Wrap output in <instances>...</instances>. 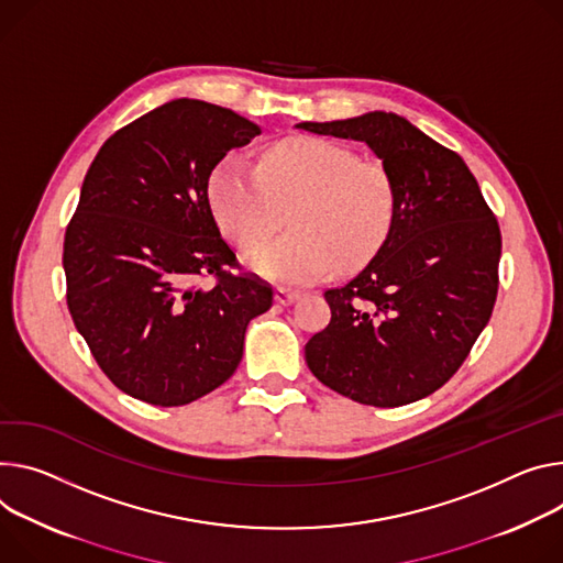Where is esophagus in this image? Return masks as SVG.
I'll use <instances>...</instances> for the list:
<instances>
[{
  "label": "esophagus",
  "instance_id": "obj_1",
  "mask_svg": "<svg viewBox=\"0 0 563 563\" xmlns=\"http://www.w3.org/2000/svg\"><path fill=\"white\" fill-rule=\"evenodd\" d=\"M294 300H298V291H291V289H285V287L276 289V302L278 305H291Z\"/></svg>",
  "mask_w": 563,
  "mask_h": 563
}]
</instances>
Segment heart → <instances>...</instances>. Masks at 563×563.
Segmentation results:
<instances>
[{
  "instance_id": "heart-1",
  "label": "heart",
  "mask_w": 563,
  "mask_h": 563,
  "mask_svg": "<svg viewBox=\"0 0 563 563\" xmlns=\"http://www.w3.org/2000/svg\"><path fill=\"white\" fill-rule=\"evenodd\" d=\"M220 227L242 249L258 246L278 227L291 233L255 249L246 265L283 285H310L336 265L352 267L382 246L395 218V186L377 162L323 139H291L269 147L258 166L238 155L211 175Z\"/></svg>"
}]
</instances>
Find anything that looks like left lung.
<instances>
[{
	"label": "left lung",
	"mask_w": 563,
	"mask_h": 563,
	"mask_svg": "<svg viewBox=\"0 0 563 563\" xmlns=\"http://www.w3.org/2000/svg\"><path fill=\"white\" fill-rule=\"evenodd\" d=\"M296 128L366 143L395 186L386 240L347 285L325 291L332 319L305 345V362L354 401L422 399L463 366L492 317L498 222L463 157L399 114Z\"/></svg>",
	"instance_id": "8db88e82"
}]
</instances>
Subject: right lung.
I'll use <instances>...</instances> for the list:
<instances>
[{"label": "right lung", "instance_id": "add662e5", "mask_svg": "<svg viewBox=\"0 0 563 563\" xmlns=\"http://www.w3.org/2000/svg\"><path fill=\"white\" fill-rule=\"evenodd\" d=\"M261 128L177 98L112 134L91 162L65 233L67 305L96 364L152 406H184L238 368L251 319L274 291L233 276L209 201L213 168ZM207 275L217 285L203 288Z\"/></svg>", "mask_w": 563, "mask_h": 563}]
</instances>
